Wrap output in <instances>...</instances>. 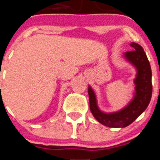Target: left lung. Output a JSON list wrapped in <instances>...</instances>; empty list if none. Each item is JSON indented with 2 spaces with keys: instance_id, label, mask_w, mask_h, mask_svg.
I'll return each instance as SVG.
<instances>
[{
  "instance_id": "1",
  "label": "left lung",
  "mask_w": 160,
  "mask_h": 160,
  "mask_svg": "<svg viewBox=\"0 0 160 160\" xmlns=\"http://www.w3.org/2000/svg\"><path fill=\"white\" fill-rule=\"evenodd\" d=\"M133 50L124 53V58L135 66L137 70L135 82V95L127 107L113 113L100 111L97 104L94 90L89 86L88 94L90 109L94 118L108 128H126L132 123L149 105L152 94V69L142 46L131 42Z\"/></svg>"
}]
</instances>
